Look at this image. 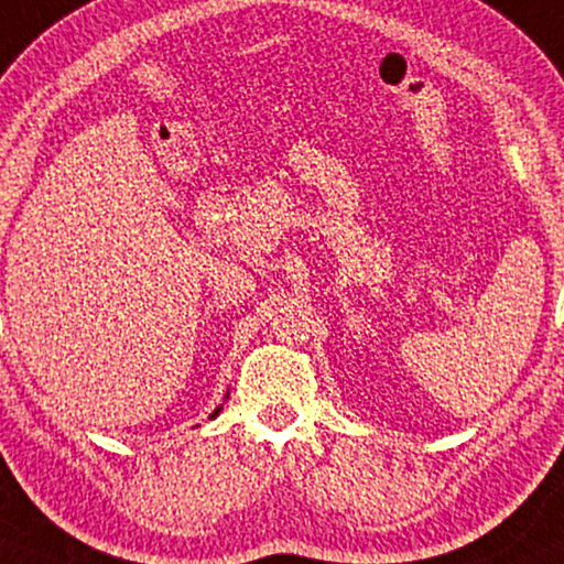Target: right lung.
Instances as JSON below:
<instances>
[{"instance_id":"add662e5","label":"right lung","mask_w":564,"mask_h":564,"mask_svg":"<svg viewBox=\"0 0 564 564\" xmlns=\"http://www.w3.org/2000/svg\"><path fill=\"white\" fill-rule=\"evenodd\" d=\"M226 398H229V395H226ZM220 409H224V405H218V409H216V411H213L208 419H216V416H218V413H220Z\"/></svg>"}]
</instances>
